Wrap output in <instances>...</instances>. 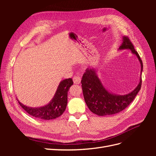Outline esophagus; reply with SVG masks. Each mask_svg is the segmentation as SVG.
I'll use <instances>...</instances> for the list:
<instances>
[{
	"label": "esophagus",
	"mask_w": 156,
	"mask_h": 156,
	"mask_svg": "<svg viewBox=\"0 0 156 156\" xmlns=\"http://www.w3.org/2000/svg\"><path fill=\"white\" fill-rule=\"evenodd\" d=\"M73 83L75 84H79L80 83H81V77H80L79 76H77V75H75V76H74L73 77Z\"/></svg>",
	"instance_id": "esophagus-1"
}]
</instances>
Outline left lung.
Instances as JSON below:
<instances>
[{
	"instance_id": "1",
	"label": "left lung",
	"mask_w": 156,
	"mask_h": 156,
	"mask_svg": "<svg viewBox=\"0 0 156 156\" xmlns=\"http://www.w3.org/2000/svg\"><path fill=\"white\" fill-rule=\"evenodd\" d=\"M119 49H129L137 56L140 62L142 74L143 62L128 37H123V42ZM81 84L83 96L90 111L98 116H105L115 115L121 112L133 101L140 90L142 78H140L138 86L133 91L122 96L115 95L108 92L102 85L94 69L90 68L86 70L83 76Z\"/></svg>"
}]
</instances>
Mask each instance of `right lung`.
<instances>
[{
	"label": "right lung",
	"mask_w": 156,
	"mask_h": 156,
	"mask_svg": "<svg viewBox=\"0 0 156 156\" xmlns=\"http://www.w3.org/2000/svg\"><path fill=\"white\" fill-rule=\"evenodd\" d=\"M73 84L72 79H66L61 81L56 90L53 100L44 107L32 108L24 105L18 101L19 104L27 112L32 116L42 120L56 119L63 114L68 103V92Z\"/></svg>",
	"instance_id": "1"
}]
</instances>
